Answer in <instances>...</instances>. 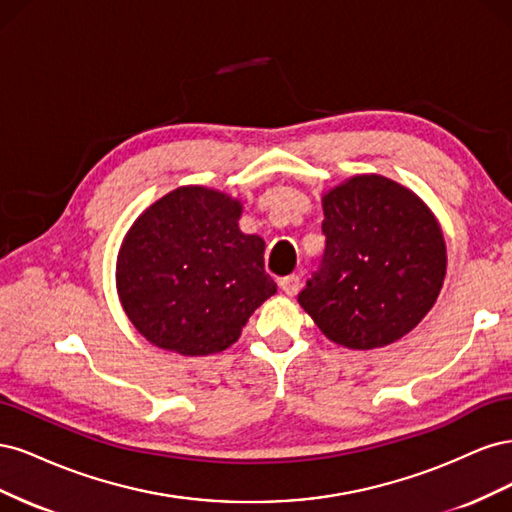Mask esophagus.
Wrapping results in <instances>:
<instances>
[{
  "label": "esophagus",
  "mask_w": 512,
  "mask_h": 512,
  "mask_svg": "<svg viewBox=\"0 0 512 512\" xmlns=\"http://www.w3.org/2000/svg\"><path fill=\"white\" fill-rule=\"evenodd\" d=\"M299 286H301V277L299 275H288V277H282L280 280V288L286 292V294H297V290H299Z\"/></svg>",
  "instance_id": "1"
}]
</instances>
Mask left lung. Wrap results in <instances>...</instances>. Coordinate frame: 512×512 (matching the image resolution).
<instances>
[{"label":"left lung","mask_w":512,"mask_h":512,"mask_svg":"<svg viewBox=\"0 0 512 512\" xmlns=\"http://www.w3.org/2000/svg\"><path fill=\"white\" fill-rule=\"evenodd\" d=\"M322 267L299 303L331 342L374 350L408 335L436 303L446 243L436 215L406 185L354 175L322 194Z\"/></svg>","instance_id":"obj_1"}]
</instances>
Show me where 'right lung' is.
<instances>
[{"instance_id":"obj_1","label":"right lung","mask_w":512,"mask_h":512,"mask_svg":"<svg viewBox=\"0 0 512 512\" xmlns=\"http://www.w3.org/2000/svg\"><path fill=\"white\" fill-rule=\"evenodd\" d=\"M241 200L181 185L147 207L123 237L115 282L123 312L149 344L207 356L237 342L277 292L265 241L239 228Z\"/></svg>"}]
</instances>
